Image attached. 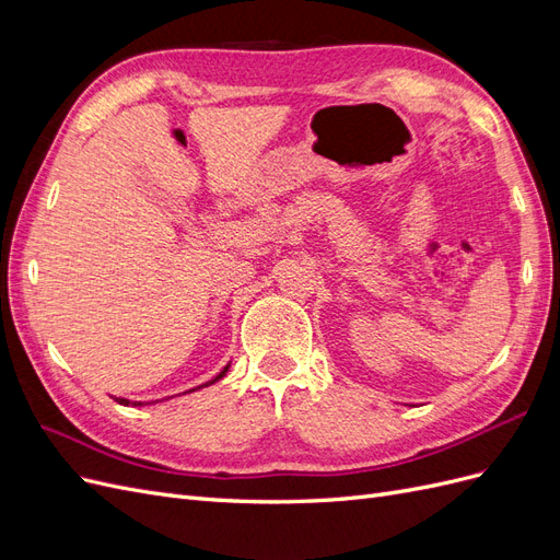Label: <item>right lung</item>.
<instances>
[{"label":"right lung","instance_id":"add662e5","mask_svg":"<svg viewBox=\"0 0 560 560\" xmlns=\"http://www.w3.org/2000/svg\"><path fill=\"white\" fill-rule=\"evenodd\" d=\"M226 371H229V366H224L222 371H219V374H217L210 383H206V385H212V383H217L219 378H224V376H226ZM200 387H202V385H200ZM194 389H196V387H194ZM189 393H191V389H189ZM116 401H118V404H124V406H128V404H132V406H142V401H128V399H121V397H116Z\"/></svg>","mask_w":560,"mask_h":560}]
</instances>
